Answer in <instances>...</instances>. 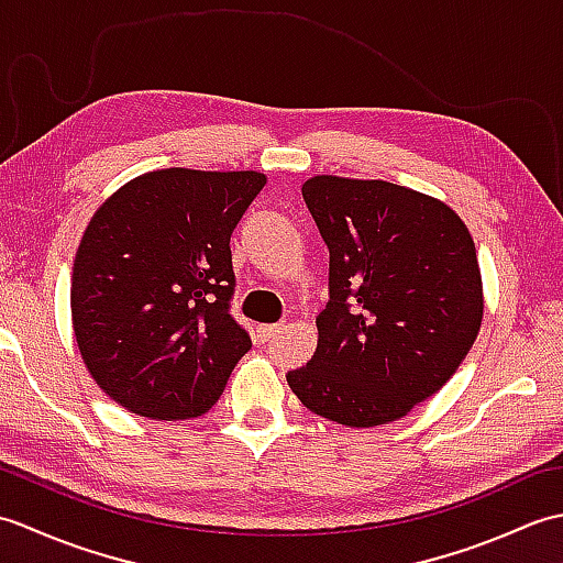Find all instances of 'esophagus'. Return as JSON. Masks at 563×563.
Segmentation results:
<instances>
[{
	"mask_svg": "<svg viewBox=\"0 0 563 563\" xmlns=\"http://www.w3.org/2000/svg\"><path fill=\"white\" fill-rule=\"evenodd\" d=\"M283 331V324H263L258 327V339L261 341H273Z\"/></svg>",
	"mask_w": 563,
	"mask_h": 563,
	"instance_id": "1",
	"label": "esophagus"
}]
</instances>
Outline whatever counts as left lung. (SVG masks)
Returning a JSON list of instances; mask_svg holds the SVG:
<instances>
[{
  "instance_id": "left-lung-1",
  "label": "left lung",
  "mask_w": 563,
  "mask_h": 563,
  "mask_svg": "<svg viewBox=\"0 0 563 563\" xmlns=\"http://www.w3.org/2000/svg\"><path fill=\"white\" fill-rule=\"evenodd\" d=\"M302 198L329 246L317 351L288 385L309 411L351 428L404 418L445 385L479 336L474 239L413 188L321 174Z\"/></svg>"
}]
</instances>
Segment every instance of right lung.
Here are the masks:
<instances>
[{
    "label": "right lung",
    "instance_id": "add662e5",
    "mask_svg": "<svg viewBox=\"0 0 563 563\" xmlns=\"http://www.w3.org/2000/svg\"><path fill=\"white\" fill-rule=\"evenodd\" d=\"M266 174L147 172L93 212L71 268L81 361L113 401L154 421L212 409L249 333L230 314V236Z\"/></svg>",
    "mask_w": 563,
    "mask_h": 563
}]
</instances>
